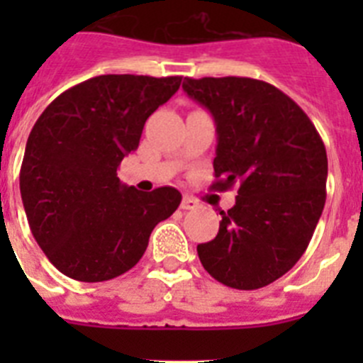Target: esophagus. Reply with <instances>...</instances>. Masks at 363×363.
<instances>
[{
  "label": "esophagus",
  "instance_id": "esophagus-1",
  "mask_svg": "<svg viewBox=\"0 0 363 363\" xmlns=\"http://www.w3.org/2000/svg\"><path fill=\"white\" fill-rule=\"evenodd\" d=\"M196 207H200V203H198L196 200L192 196H189V194H185L184 200H182V209L184 211H192L196 209Z\"/></svg>",
  "mask_w": 363,
  "mask_h": 363
}]
</instances>
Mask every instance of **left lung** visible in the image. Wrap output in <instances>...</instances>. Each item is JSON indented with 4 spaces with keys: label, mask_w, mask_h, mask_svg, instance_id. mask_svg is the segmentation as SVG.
Wrapping results in <instances>:
<instances>
[{
    "label": "left lung",
    "mask_w": 363,
    "mask_h": 363,
    "mask_svg": "<svg viewBox=\"0 0 363 363\" xmlns=\"http://www.w3.org/2000/svg\"><path fill=\"white\" fill-rule=\"evenodd\" d=\"M184 91L216 123L211 189L238 187L234 207L220 211L216 238L198 245L201 265L233 289L265 287L313 238L327 196L325 145L306 112L267 82L185 78Z\"/></svg>",
    "instance_id": "obj_1"
}]
</instances>
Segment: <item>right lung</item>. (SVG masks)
Returning a JSON list of instances; mask_svg holds the SVG:
<instances>
[{
    "instance_id": "add662e5",
    "label": "right lung",
    "mask_w": 363,
    "mask_h": 363,
    "mask_svg": "<svg viewBox=\"0 0 363 363\" xmlns=\"http://www.w3.org/2000/svg\"><path fill=\"white\" fill-rule=\"evenodd\" d=\"M179 83L182 76H96L62 92L32 127L19 191L38 245L65 277H120L140 262L154 227L178 209L174 187L136 191L116 171Z\"/></svg>"
}]
</instances>
